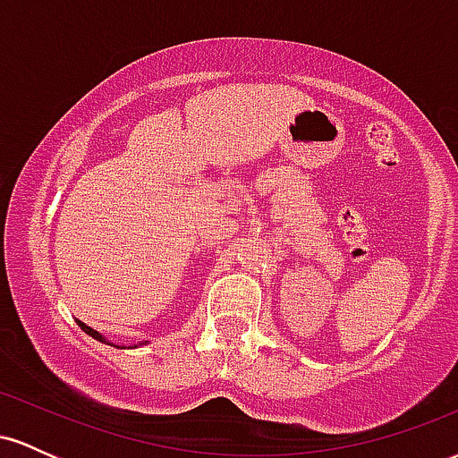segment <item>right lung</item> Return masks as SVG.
<instances>
[{"instance_id":"right-lung-1","label":"right lung","mask_w":458,"mask_h":458,"mask_svg":"<svg viewBox=\"0 0 458 458\" xmlns=\"http://www.w3.org/2000/svg\"><path fill=\"white\" fill-rule=\"evenodd\" d=\"M77 323H79V320H77ZM79 327H81L83 331H86V334H90V335H92V338H97V340H98V343H107V340H105V338H103V335H101V334H98V331H94L92 327H88V325L79 323ZM107 344H109V343H107Z\"/></svg>"}]
</instances>
